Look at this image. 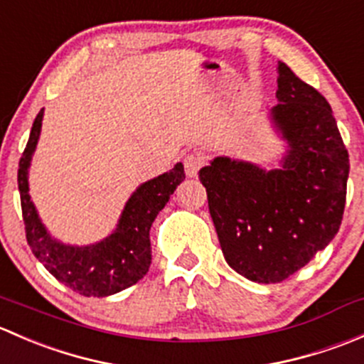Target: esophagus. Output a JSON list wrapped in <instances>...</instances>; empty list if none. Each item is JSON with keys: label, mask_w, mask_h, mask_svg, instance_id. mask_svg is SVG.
I'll return each instance as SVG.
<instances>
[{"label": "esophagus", "mask_w": 364, "mask_h": 364, "mask_svg": "<svg viewBox=\"0 0 364 364\" xmlns=\"http://www.w3.org/2000/svg\"><path fill=\"white\" fill-rule=\"evenodd\" d=\"M203 165L204 159L200 155H197V153H190V155L185 156V172L188 178H196Z\"/></svg>", "instance_id": "34e87169"}]
</instances>
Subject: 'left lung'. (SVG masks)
<instances>
[{"instance_id":"left-lung-1","label":"left lung","mask_w":364,"mask_h":364,"mask_svg":"<svg viewBox=\"0 0 364 364\" xmlns=\"http://www.w3.org/2000/svg\"><path fill=\"white\" fill-rule=\"evenodd\" d=\"M277 70L280 167L215 156L199 171L227 264L257 284L284 282L331 243L350 168L328 100L282 61Z\"/></svg>"}]
</instances>
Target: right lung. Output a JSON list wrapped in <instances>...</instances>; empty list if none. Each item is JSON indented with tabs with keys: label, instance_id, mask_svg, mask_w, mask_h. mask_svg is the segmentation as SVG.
<instances>
[{
	"label": "right lung",
	"instance_id": "1",
	"mask_svg": "<svg viewBox=\"0 0 364 364\" xmlns=\"http://www.w3.org/2000/svg\"><path fill=\"white\" fill-rule=\"evenodd\" d=\"M43 109L35 117L21 156L17 183L26 225V240L36 259L56 280L86 297H105L137 284L151 266L149 229L176 186L185 179L183 164L137 186L124 204L116 229L93 245H67L50 236L29 196V165L42 132Z\"/></svg>",
	"mask_w": 364,
	"mask_h": 364
}]
</instances>
